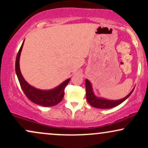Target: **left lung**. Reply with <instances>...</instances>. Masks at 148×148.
<instances>
[{
    "label": "left lung",
    "instance_id": "1",
    "mask_svg": "<svg viewBox=\"0 0 148 148\" xmlns=\"http://www.w3.org/2000/svg\"><path fill=\"white\" fill-rule=\"evenodd\" d=\"M86 99H87L88 102L92 106L95 107L97 108H111L115 107L118 105L123 103L125 99H127L131 95L132 93V90L130 94L127 97H125L123 99L120 100H115V101H112V100H107L102 98H98L95 97L92 92V88L90 82L88 79H86Z\"/></svg>",
    "mask_w": 148,
    "mask_h": 148
}]
</instances>
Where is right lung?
Returning a JSON list of instances; mask_svg holds the SVG:
<instances>
[{
	"label": "right lung",
	"instance_id": "add662e5",
	"mask_svg": "<svg viewBox=\"0 0 148 148\" xmlns=\"http://www.w3.org/2000/svg\"><path fill=\"white\" fill-rule=\"evenodd\" d=\"M23 43H24V41L18 50L16 58V62H15V70H16V75H17L21 89L23 90L25 96L33 103L42 106H55L60 103L63 99L64 88L68 84L70 79H67L57 88L51 90H42L37 89L28 84L23 79L19 68V58Z\"/></svg>",
	"mask_w": 148,
	"mask_h": 148
}]
</instances>
